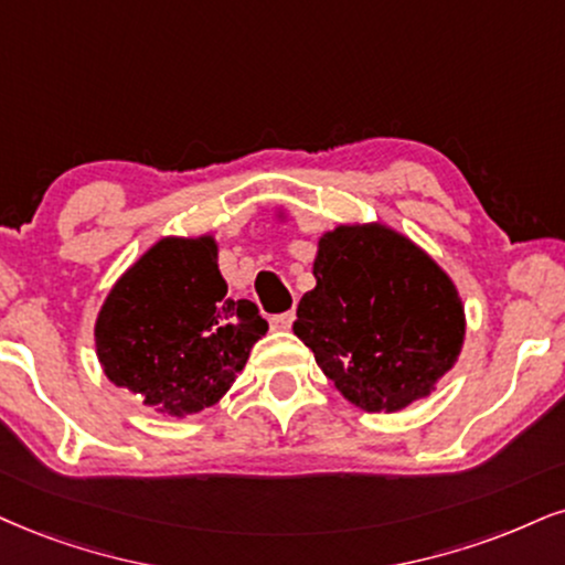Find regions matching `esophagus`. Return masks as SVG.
Listing matches in <instances>:
<instances>
[{
	"mask_svg": "<svg viewBox=\"0 0 565 565\" xmlns=\"http://www.w3.org/2000/svg\"><path fill=\"white\" fill-rule=\"evenodd\" d=\"M294 319H296L294 311H282V315L269 317V327H271V330H290Z\"/></svg>",
	"mask_w": 565,
	"mask_h": 565,
	"instance_id": "34e87169",
	"label": "esophagus"
}]
</instances>
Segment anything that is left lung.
Masks as SVG:
<instances>
[{
	"instance_id": "1",
	"label": "left lung",
	"mask_w": 565,
	"mask_h": 565,
	"mask_svg": "<svg viewBox=\"0 0 565 565\" xmlns=\"http://www.w3.org/2000/svg\"><path fill=\"white\" fill-rule=\"evenodd\" d=\"M315 290L294 332L353 406L393 414L427 398L461 353L456 285L393 227L338 225L319 238Z\"/></svg>"
}]
</instances>
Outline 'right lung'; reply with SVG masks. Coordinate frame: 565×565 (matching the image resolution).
<instances>
[{"instance_id": "right-lung-1", "label": "right lung", "mask_w": 565, "mask_h": 565, "mask_svg": "<svg viewBox=\"0 0 565 565\" xmlns=\"http://www.w3.org/2000/svg\"><path fill=\"white\" fill-rule=\"evenodd\" d=\"M264 332L256 303L227 296L217 241L199 235L146 250L102 303L94 340L113 385L183 419L227 393Z\"/></svg>"}]
</instances>
